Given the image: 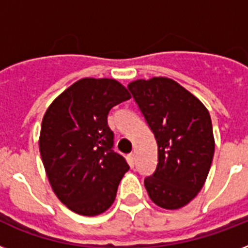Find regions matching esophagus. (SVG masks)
Segmentation results:
<instances>
[{
  "label": "esophagus",
  "mask_w": 248,
  "mask_h": 248,
  "mask_svg": "<svg viewBox=\"0 0 248 248\" xmlns=\"http://www.w3.org/2000/svg\"><path fill=\"white\" fill-rule=\"evenodd\" d=\"M128 162H130V165L131 166L135 165V155H134V153L128 155Z\"/></svg>",
  "instance_id": "1"
}]
</instances>
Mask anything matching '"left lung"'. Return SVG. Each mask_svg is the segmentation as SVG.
Returning a JSON list of instances; mask_svg holds the SVG:
<instances>
[{
  "mask_svg": "<svg viewBox=\"0 0 248 248\" xmlns=\"http://www.w3.org/2000/svg\"><path fill=\"white\" fill-rule=\"evenodd\" d=\"M127 87L158 145L157 169L144 180L149 198L166 210L184 207L204 185L214 158L210 113L198 97L167 77L136 79Z\"/></svg>",
  "mask_w": 248,
  "mask_h": 248,
  "instance_id": "left-lung-1",
  "label": "left lung"
}]
</instances>
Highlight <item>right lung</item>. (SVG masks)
I'll list each match as a JSON object with an SVG mask.
<instances>
[{
	"label": "right lung",
	"instance_id": "right-lung-1",
	"mask_svg": "<svg viewBox=\"0 0 248 248\" xmlns=\"http://www.w3.org/2000/svg\"><path fill=\"white\" fill-rule=\"evenodd\" d=\"M131 97L113 78H82L64 90L45 113L40 153L48 183L62 203L83 216L107 211L128 171L113 151L108 113Z\"/></svg>",
	"mask_w": 248,
	"mask_h": 248
}]
</instances>
